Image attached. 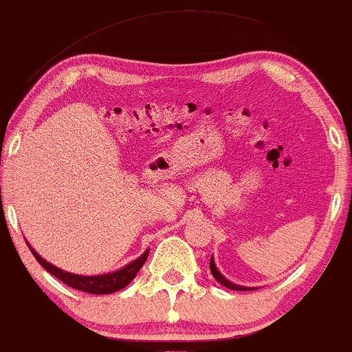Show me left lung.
<instances>
[{"instance_id": "1", "label": "left lung", "mask_w": 352, "mask_h": 352, "mask_svg": "<svg viewBox=\"0 0 352 352\" xmlns=\"http://www.w3.org/2000/svg\"><path fill=\"white\" fill-rule=\"evenodd\" d=\"M210 271H212L213 278H215V280L219 281L220 285L226 286V288H229V289H235V292H249V289H252V288H249V286H241V285L232 283V281L227 280V278H223V274L220 273L219 270H217L215 263H213V257H212V259H210ZM254 289H256V288H254Z\"/></svg>"}]
</instances>
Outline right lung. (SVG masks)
Masks as SVG:
<instances>
[{
    "instance_id": "obj_1",
    "label": "right lung",
    "mask_w": 352,
    "mask_h": 352,
    "mask_svg": "<svg viewBox=\"0 0 352 352\" xmlns=\"http://www.w3.org/2000/svg\"><path fill=\"white\" fill-rule=\"evenodd\" d=\"M27 245L32 251V254H34L35 259L38 261V264H41L42 267H45L50 274H54L57 280H60L63 283L71 286V288L81 289V292L85 293H93V295H108V293H115L118 292V289L125 288V286L137 276V273H139V270L144 266L147 256H149V251H146L142 256L137 257L135 261H132V263L126 264V266L122 267V270L115 271V273L98 274V276H82V274L67 273V271L47 263L43 257L37 254V251L32 249V245L28 244V242Z\"/></svg>"
}]
</instances>
